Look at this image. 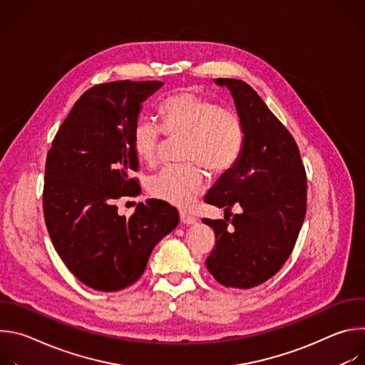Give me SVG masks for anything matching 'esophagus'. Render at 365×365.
Instances as JSON below:
<instances>
[{
	"label": "esophagus",
	"instance_id": "esophagus-1",
	"mask_svg": "<svg viewBox=\"0 0 365 365\" xmlns=\"http://www.w3.org/2000/svg\"><path fill=\"white\" fill-rule=\"evenodd\" d=\"M179 215H180V222L185 224V225H192V224L196 222V218L189 215V214H186V212H180Z\"/></svg>",
	"mask_w": 365,
	"mask_h": 365
}]
</instances>
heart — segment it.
<instances>
[{
	"mask_svg": "<svg viewBox=\"0 0 365 365\" xmlns=\"http://www.w3.org/2000/svg\"><path fill=\"white\" fill-rule=\"evenodd\" d=\"M162 128L172 138L183 137L180 160L148 180V192L178 207H189L206 189V175L231 170L242 153L245 133L241 117L230 107L203 95L180 91L168 96L159 107ZM162 133L151 123H140L133 131V151L138 162L155 166L159 162Z\"/></svg>",
	"mask_w": 365,
	"mask_h": 365,
	"instance_id": "1",
	"label": "heart"
}]
</instances>
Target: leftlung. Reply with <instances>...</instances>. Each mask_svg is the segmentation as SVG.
<instances>
[{
  "mask_svg": "<svg viewBox=\"0 0 365 365\" xmlns=\"http://www.w3.org/2000/svg\"><path fill=\"white\" fill-rule=\"evenodd\" d=\"M215 82L231 91L245 140L237 165L205 202L225 207L227 215L238 204L242 214L232 220H202L215 231L205 263L222 286L250 289L273 277L294 248L306 215V170L293 135L248 83Z\"/></svg>",
  "mask_w": 365,
  "mask_h": 365,
  "instance_id": "left-lung-1",
  "label": "left lung"
}]
</instances>
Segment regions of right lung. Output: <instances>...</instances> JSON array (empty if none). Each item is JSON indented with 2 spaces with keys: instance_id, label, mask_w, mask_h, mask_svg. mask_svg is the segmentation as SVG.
I'll return each mask as SVG.
<instances>
[{
  "instance_id": "add662e5",
  "label": "right lung",
  "mask_w": 365,
  "mask_h": 365,
  "mask_svg": "<svg viewBox=\"0 0 365 365\" xmlns=\"http://www.w3.org/2000/svg\"><path fill=\"white\" fill-rule=\"evenodd\" d=\"M159 81H115L89 88L71 110L47 153L43 214L55 250L72 274L91 289L117 292L135 283L148 257L176 228V207L138 203L118 215L117 200L141 190L133 131L141 102Z\"/></svg>"
}]
</instances>
